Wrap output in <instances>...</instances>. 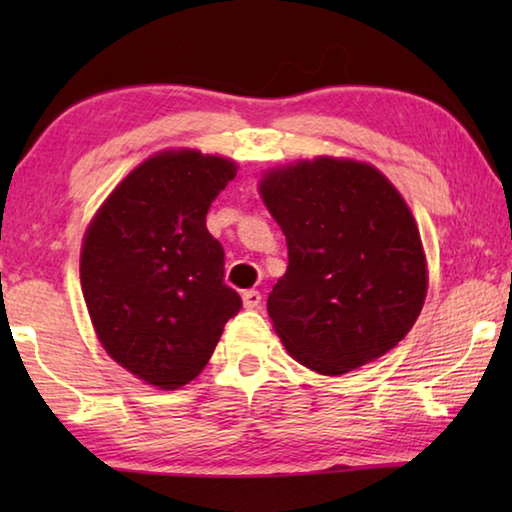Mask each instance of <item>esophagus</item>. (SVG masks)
<instances>
[{"instance_id":"34e87169","label":"esophagus","mask_w":512,"mask_h":512,"mask_svg":"<svg viewBox=\"0 0 512 512\" xmlns=\"http://www.w3.org/2000/svg\"><path fill=\"white\" fill-rule=\"evenodd\" d=\"M241 300H244L246 309H257L259 302H262V293L255 291V289H248V291L241 293Z\"/></svg>"}]
</instances>
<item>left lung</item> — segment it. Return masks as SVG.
<instances>
[{
    "instance_id": "left-lung-1",
    "label": "left lung",
    "mask_w": 512,
    "mask_h": 512,
    "mask_svg": "<svg viewBox=\"0 0 512 512\" xmlns=\"http://www.w3.org/2000/svg\"><path fill=\"white\" fill-rule=\"evenodd\" d=\"M289 248L266 309L284 348L320 375H343L400 343L427 296L409 205L363 162L316 158L259 183Z\"/></svg>"
}]
</instances>
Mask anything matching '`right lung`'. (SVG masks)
Here are the masks:
<instances>
[{
    "label": "right lung",
    "instance_id": "right-lung-1",
    "mask_svg": "<svg viewBox=\"0 0 512 512\" xmlns=\"http://www.w3.org/2000/svg\"><path fill=\"white\" fill-rule=\"evenodd\" d=\"M235 176V162L219 155L158 153L121 180L85 232L81 287L99 341L164 391L198 377L241 309L205 225Z\"/></svg>",
    "mask_w": 512,
    "mask_h": 512
}]
</instances>
